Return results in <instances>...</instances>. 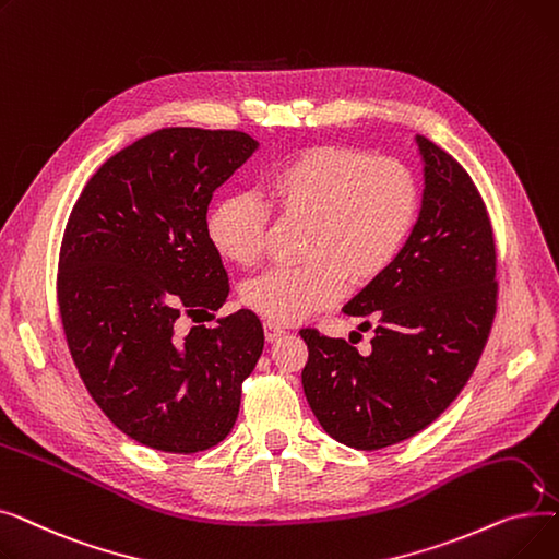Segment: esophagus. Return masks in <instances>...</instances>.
Returning <instances> with one entry per match:
<instances>
[{"label":"esophagus","instance_id":"1","mask_svg":"<svg viewBox=\"0 0 559 559\" xmlns=\"http://www.w3.org/2000/svg\"><path fill=\"white\" fill-rule=\"evenodd\" d=\"M264 337H267L270 342H274V340H278L283 333H285V329L283 326H278L276 321H272V319H264Z\"/></svg>","mask_w":559,"mask_h":559}]
</instances>
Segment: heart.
Here are the masks:
<instances>
[{
  "instance_id": "obj_1",
  "label": "heart",
  "mask_w": 559,
  "mask_h": 559,
  "mask_svg": "<svg viewBox=\"0 0 559 559\" xmlns=\"http://www.w3.org/2000/svg\"><path fill=\"white\" fill-rule=\"evenodd\" d=\"M283 219L308 222L299 267H276L242 287V301L272 321H301L337 304L348 283H369L399 258L413 233L421 190L396 158H371L354 146H312L274 167L262 181ZM270 209L253 192L222 197L209 215L217 253L253 267L264 253Z\"/></svg>"
}]
</instances>
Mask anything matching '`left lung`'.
<instances>
[{
    "mask_svg": "<svg viewBox=\"0 0 559 559\" xmlns=\"http://www.w3.org/2000/svg\"><path fill=\"white\" fill-rule=\"evenodd\" d=\"M424 163L417 224L399 258L342 310L365 317L371 350L304 329L301 383L337 442L385 449L432 424L474 373L496 312V247L472 176L415 135ZM374 321L368 324V319Z\"/></svg>",
    "mask_w": 559,
    "mask_h": 559,
    "instance_id": "8db88e82",
    "label": "left lung"
}]
</instances>
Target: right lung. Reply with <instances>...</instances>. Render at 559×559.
I'll return each mask as SVG.
<instances>
[{"label":"right lung","mask_w":559,"mask_h":559,"mask_svg":"<svg viewBox=\"0 0 559 559\" xmlns=\"http://www.w3.org/2000/svg\"><path fill=\"white\" fill-rule=\"evenodd\" d=\"M255 150L242 131L160 129L108 158L68 219L58 308L72 360L104 415L150 449L219 444L262 354L251 310L199 324L228 297L205 213ZM181 313L198 321L188 334Z\"/></svg>","instance_id":"add662e5"}]
</instances>
